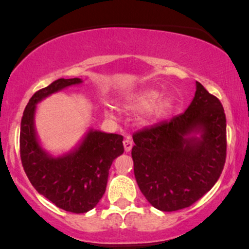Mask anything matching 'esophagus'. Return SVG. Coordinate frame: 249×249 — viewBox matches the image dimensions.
Returning <instances> with one entry per match:
<instances>
[{
    "label": "esophagus",
    "instance_id": "esophagus-1",
    "mask_svg": "<svg viewBox=\"0 0 249 249\" xmlns=\"http://www.w3.org/2000/svg\"><path fill=\"white\" fill-rule=\"evenodd\" d=\"M123 145H124L125 152H130V151L132 150L133 142H132V141H131L130 138H126L124 142H123Z\"/></svg>",
    "mask_w": 249,
    "mask_h": 249
}]
</instances>
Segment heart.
Returning <instances> with one entry per match:
<instances>
[{
  "label": "heart",
  "mask_w": 249,
  "mask_h": 249,
  "mask_svg": "<svg viewBox=\"0 0 249 249\" xmlns=\"http://www.w3.org/2000/svg\"><path fill=\"white\" fill-rule=\"evenodd\" d=\"M161 96V91L148 89L131 96L124 104V107L133 113H145L150 111L153 117H162L174 107L176 99L172 96H165L162 98Z\"/></svg>",
  "instance_id": "1"
}]
</instances>
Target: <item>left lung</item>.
<instances>
[{"label": "left lung", "mask_w": 249, "mask_h": 249, "mask_svg": "<svg viewBox=\"0 0 249 249\" xmlns=\"http://www.w3.org/2000/svg\"><path fill=\"white\" fill-rule=\"evenodd\" d=\"M133 170L147 201L162 212L188 207L218 181L226 160V116L196 83L184 113L133 134Z\"/></svg>", "instance_id": "left-lung-1"}]
</instances>
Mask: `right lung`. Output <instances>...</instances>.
Here are the masks:
<instances>
[{"label":"right lung","mask_w":249,"mask_h":249,"mask_svg":"<svg viewBox=\"0 0 249 249\" xmlns=\"http://www.w3.org/2000/svg\"><path fill=\"white\" fill-rule=\"evenodd\" d=\"M83 84L81 78H59L30 98L21 122L19 147L23 168L36 191L62 210L85 213L102 199L108 170L124 152L123 136L89 128L69 152L55 156L37 134V104L53 93Z\"/></svg>","instance_id":"obj_1"}]
</instances>
